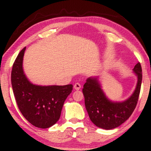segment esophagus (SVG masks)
Masks as SVG:
<instances>
[{
	"instance_id": "1",
	"label": "esophagus",
	"mask_w": 151,
	"mask_h": 151,
	"mask_svg": "<svg viewBox=\"0 0 151 151\" xmlns=\"http://www.w3.org/2000/svg\"><path fill=\"white\" fill-rule=\"evenodd\" d=\"M73 88H74V89H76V90H79V89H80V88H81V85H80V84H79V83H76L75 84H74Z\"/></svg>"
}]
</instances>
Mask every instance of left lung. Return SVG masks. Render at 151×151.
I'll return each instance as SVG.
<instances>
[{
	"instance_id": "obj_1",
	"label": "left lung",
	"mask_w": 151,
	"mask_h": 151,
	"mask_svg": "<svg viewBox=\"0 0 151 151\" xmlns=\"http://www.w3.org/2000/svg\"><path fill=\"white\" fill-rule=\"evenodd\" d=\"M137 77V85L133 93L123 102L109 100L102 89L98 77L87 78L82 88L84 103L90 119L96 127L111 130L118 127L131 116L139 98L142 80V67L139 63L133 69Z\"/></svg>"
}]
</instances>
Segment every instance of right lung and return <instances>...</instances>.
Listing matches in <instances>:
<instances>
[{
  "instance_id": "right-lung-1",
  "label": "right lung",
  "mask_w": 151,
  "mask_h": 151,
  "mask_svg": "<svg viewBox=\"0 0 151 151\" xmlns=\"http://www.w3.org/2000/svg\"><path fill=\"white\" fill-rule=\"evenodd\" d=\"M24 47L18 53L12 71V85L18 109L34 127L47 129L60 117L64 102L73 90L72 84L40 86L29 81L22 69Z\"/></svg>"
}]
</instances>
